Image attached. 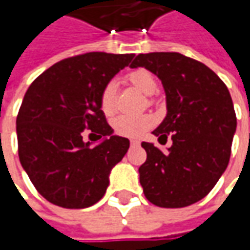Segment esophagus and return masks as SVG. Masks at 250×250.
Wrapping results in <instances>:
<instances>
[{"label":"esophagus","instance_id":"34e87169","mask_svg":"<svg viewBox=\"0 0 250 250\" xmlns=\"http://www.w3.org/2000/svg\"><path fill=\"white\" fill-rule=\"evenodd\" d=\"M140 142L136 139H130V146H139Z\"/></svg>","mask_w":250,"mask_h":250}]
</instances>
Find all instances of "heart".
I'll list each match as a JSON object with an SVG mask.
<instances>
[{
	"instance_id": "obj_1",
	"label": "heart",
	"mask_w": 250,
	"mask_h": 250,
	"mask_svg": "<svg viewBox=\"0 0 250 250\" xmlns=\"http://www.w3.org/2000/svg\"><path fill=\"white\" fill-rule=\"evenodd\" d=\"M126 82L135 89H138L145 94H153L157 89V82L153 73L147 69H133L126 75ZM101 111L110 117L117 110V86L114 82H108L101 90L100 94ZM153 118L150 115H139V117H128L121 115L112 122V128L117 135L126 138H138L143 132L149 129L153 125Z\"/></svg>"
}]
</instances>
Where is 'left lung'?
<instances>
[{"label":"left lung","mask_w":250,"mask_h":250,"mask_svg":"<svg viewBox=\"0 0 250 250\" xmlns=\"http://www.w3.org/2000/svg\"><path fill=\"white\" fill-rule=\"evenodd\" d=\"M143 66L159 76L167 97V115L153 130L169 136L163 153L143 142L147 159L139 167L140 185L150 203L166 208L187 207L214 188L226 171L236 129L231 94L205 63L179 53L139 54L130 68Z\"/></svg>","instance_id":"obj_1"}]
</instances>
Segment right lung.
Instances as JSON below:
<instances>
[{
    "label": "right lung",
    "mask_w": 250,
    "mask_h": 250,
    "mask_svg": "<svg viewBox=\"0 0 250 250\" xmlns=\"http://www.w3.org/2000/svg\"><path fill=\"white\" fill-rule=\"evenodd\" d=\"M133 57L87 53L65 58L29 86L16 117L18 153L34 188L50 203L84 208L104 196L111 169L126 154L129 140L112 135L100 94ZM87 131L104 140L91 146L83 142Z\"/></svg>",
    "instance_id": "obj_1"
}]
</instances>
